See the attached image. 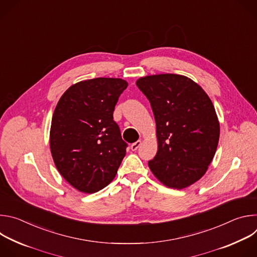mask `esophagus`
<instances>
[{"label": "esophagus", "mask_w": 257, "mask_h": 257, "mask_svg": "<svg viewBox=\"0 0 257 257\" xmlns=\"http://www.w3.org/2000/svg\"><path fill=\"white\" fill-rule=\"evenodd\" d=\"M141 143H142V141H141V140H137L136 142H134V143H132V144H131L130 149H131L133 152H135V151H137V149H138L139 146L141 145Z\"/></svg>", "instance_id": "esophagus-1"}]
</instances>
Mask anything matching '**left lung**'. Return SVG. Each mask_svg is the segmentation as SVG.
<instances>
[{
  "mask_svg": "<svg viewBox=\"0 0 257 257\" xmlns=\"http://www.w3.org/2000/svg\"><path fill=\"white\" fill-rule=\"evenodd\" d=\"M136 85L155 115L158 153L149 167L169 188L183 189L198 181L211 163L219 138V123L205 91L178 74L141 77Z\"/></svg>",
  "mask_w": 257,
  "mask_h": 257,
  "instance_id": "obj_1",
  "label": "left lung"
}]
</instances>
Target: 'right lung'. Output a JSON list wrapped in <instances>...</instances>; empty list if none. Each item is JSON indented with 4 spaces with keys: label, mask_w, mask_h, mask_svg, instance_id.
Listing matches in <instances>:
<instances>
[{
    "label": "right lung",
    "mask_w": 257,
    "mask_h": 257,
    "mask_svg": "<svg viewBox=\"0 0 257 257\" xmlns=\"http://www.w3.org/2000/svg\"><path fill=\"white\" fill-rule=\"evenodd\" d=\"M120 78H94L71 85L54 111L50 148L62 177L80 192L94 193L113 181L127 143L113 113L127 88Z\"/></svg>",
    "instance_id": "right-lung-1"
}]
</instances>
